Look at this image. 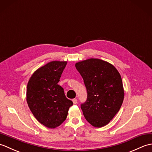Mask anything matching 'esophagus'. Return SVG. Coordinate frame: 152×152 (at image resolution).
<instances>
[{"instance_id":"34e87169","label":"esophagus","mask_w":152,"mask_h":152,"mask_svg":"<svg viewBox=\"0 0 152 152\" xmlns=\"http://www.w3.org/2000/svg\"><path fill=\"white\" fill-rule=\"evenodd\" d=\"M72 102L74 104H76V103L78 102V100H77L76 99H72Z\"/></svg>"}]
</instances>
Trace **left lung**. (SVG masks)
<instances>
[{
    "label": "left lung",
    "mask_w": 152,
    "mask_h": 152,
    "mask_svg": "<svg viewBox=\"0 0 152 152\" xmlns=\"http://www.w3.org/2000/svg\"><path fill=\"white\" fill-rule=\"evenodd\" d=\"M75 66L87 90L86 101L81 104L83 115L95 127L107 125L124 101L120 74L111 64L98 59L83 61Z\"/></svg>",
    "instance_id": "8db88e82"
}]
</instances>
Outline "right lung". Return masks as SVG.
<instances>
[{"instance_id": "obj_1", "label": "right lung", "mask_w": 152, "mask_h": 152, "mask_svg": "<svg viewBox=\"0 0 152 152\" xmlns=\"http://www.w3.org/2000/svg\"><path fill=\"white\" fill-rule=\"evenodd\" d=\"M66 61H51L35 71L28 82L27 102L40 124L53 129L65 120L73 104L58 85Z\"/></svg>"}]
</instances>
